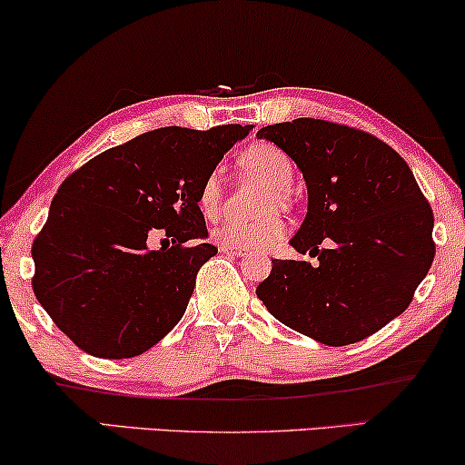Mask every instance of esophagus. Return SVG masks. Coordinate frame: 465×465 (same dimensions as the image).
Returning a JSON list of instances; mask_svg holds the SVG:
<instances>
[{"label":"esophagus","mask_w":465,"mask_h":465,"mask_svg":"<svg viewBox=\"0 0 465 465\" xmlns=\"http://www.w3.org/2000/svg\"><path fill=\"white\" fill-rule=\"evenodd\" d=\"M220 252H222V254L237 256V258H245L247 256L245 250H239V247H231V245H220Z\"/></svg>","instance_id":"34e87169"}]
</instances>
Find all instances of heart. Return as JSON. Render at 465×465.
I'll use <instances>...</instances> for the list:
<instances>
[{"instance_id":"obj_1","label":"heart","mask_w":465,"mask_h":465,"mask_svg":"<svg viewBox=\"0 0 465 465\" xmlns=\"http://www.w3.org/2000/svg\"><path fill=\"white\" fill-rule=\"evenodd\" d=\"M239 166L245 173L254 174L269 183L275 192L269 194L267 207H273L277 198L284 196V192L291 188L294 179V164L288 155L282 152L273 143H254L239 155ZM196 203L201 213L207 220H213L218 215L222 204V177L218 171H209L204 174L201 185L196 192ZM286 234V222L282 215L269 213L264 218L254 222H241V220H226L213 231V239L220 245L239 247L247 252H261L269 250L277 241Z\"/></svg>"}]
</instances>
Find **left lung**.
Returning a JSON list of instances; mask_svg holds the SVG:
<instances>
[{"label": "left lung", "mask_w": 465, "mask_h": 465, "mask_svg": "<svg viewBox=\"0 0 465 465\" xmlns=\"http://www.w3.org/2000/svg\"><path fill=\"white\" fill-rule=\"evenodd\" d=\"M258 136L303 173L307 215L291 245L318 256L316 264L271 261L258 299L327 346L365 340L406 310L431 267L430 203L401 155L363 130L301 117Z\"/></svg>", "instance_id": "8db88e82"}]
</instances>
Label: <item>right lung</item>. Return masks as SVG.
I'll list each match as a JSON object with an SVG mask.
<instances>
[{
  "label": "right lung",
  "mask_w": 465,
  "mask_h": 465,
  "mask_svg": "<svg viewBox=\"0 0 465 465\" xmlns=\"http://www.w3.org/2000/svg\"><path fill=\"white\" fill-rule=\"evenodd\" d=\"M252 125H168L106 149L59 185L34 239V294L53 322L100 359L155 346L185 313L198 269L218 254L196 203ZM164 232L171 248L146 239Z\"/></svg>",
  "instance_id": "1"
}]
</instances>
